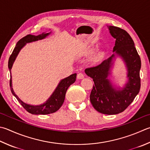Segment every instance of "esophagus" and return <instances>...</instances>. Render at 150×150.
<instances>
[{
  "mask_svg": "<svg viewBox=\"0 0 150 150\" xmlns=\"http://www.w3.org/2000/svg\"><path fill=\"white\" fill-rule=\"evenodd\" d=\"M83 78H84V74H83V73H81V72L78 73V75H77V78L78 79H83Z\"/></svg>",
  "mask_w": 150,
  "mask_h": 150,
  "instance_id": "esophagus-1",
  "label": "esophagus"
}]
</instances>
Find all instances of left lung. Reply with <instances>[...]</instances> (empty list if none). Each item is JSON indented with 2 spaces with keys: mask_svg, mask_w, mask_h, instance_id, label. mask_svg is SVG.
Here are the masks:
<instances>
[{
  "mask_svg": "<svg viewBox=\"0 0 150 150\" xmlns=\"http://www.w3.org/2000/svg\"><path fill=\"white\" fill-rule=\"evenodd\" d=\"M109 30L115 38L114 52L123 59L127 67L128 83L121 90L113 88L110 83L108 76L114 54L98 65L87 68L85 72L94 81L90 95L93 106L102 114L114 115L123 112L140 91L141 60L133 40L126 30L114 26H109Z\"/></svg>",
  "mask_w": 150,
  "mask_h": 150,
  "instance_id": "left-lung-1",
  "label": "left lung"
}]
</instances>
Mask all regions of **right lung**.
Segmentation results:
<instances>
[{"mask_svg":"<svg viewBox=\"0 0 150 150\" xmlns=\"http://www.w3.org/2000/svg\"><path fill=\"white\" fill-rule=\"evenodd\" d=\"M50 33H42L41 35H39L38 36L32 35H28L27 36H24L23 38L20 39L17 43L16 46L14 48L13 52L11 54L10 57L9 58V61H8V68H9L10 71L11 72V69H12V64L13 63L14 61L18 55L19 51L23 47L26 43H29L33 41H36L38 40H41L49 35ZM76 78V74H73L70 75L69 77L63 79L59 83L58 86L55 91L53 92L52 95L51 96L50 98L46 101V103H44L40 106H32L29 105V104H27L22 102L19 98H18L15 93H14L12 87V78L10 76V90L12 91V94L15 96L17 100L19 101V103L21 104V106L27 110L28 112L32 114H52L53 112H55L56 111L61 108L62 104H63L64 98H65L66 92L67 91L70 85L74 83Z\"/></svg>","mask_w":150,"mask_h":150,"instance_id":"right-lung-1","label":"right lung"}]
</instances>
